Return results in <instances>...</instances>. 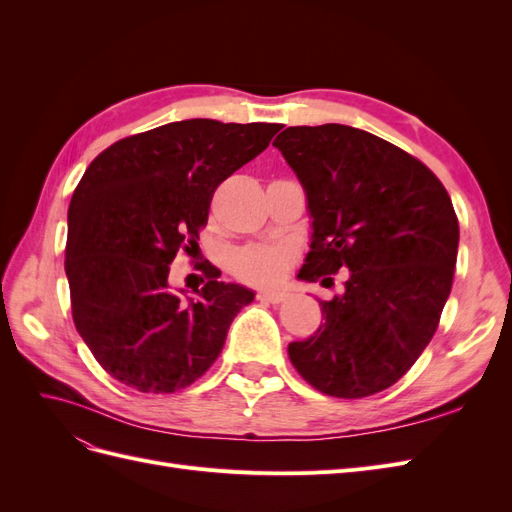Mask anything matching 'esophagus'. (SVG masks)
Returning <instances> with one entry per match:
<instances>
[{
  "label": "esophagus",
  "instance_id": "obj_1",
  "mask_svg": "<svg viewBox=\"0 0 512 512\" xmlns=\"http://www.w3.org/2000/svg\"><path fill=\"white\" fill-rule=\"evenodd\" d=\"M286 297H288V294L280 292V290H260L258 292V299L267 301V303H282Z\"/></svg>",
  "mask_w": 512,
  "mask_h": 512
}]
</instances>
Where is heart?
<instances>
[{"label":"heart","mask_w":512,"mask_h":512,"mask_svg":"<svg viewBox=\"0 0 512 512\" xmlns=\"http://www.w3.org/2000/svg\"><path fill=\"white\" fill-rule=\"evenodd\" d=\"M232 267L245 282L275 284L286 275L288 254L275 245H252L235 256Z\"/></svg>","instance_id":"obj_1"}]
</instances>
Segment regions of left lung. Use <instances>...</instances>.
<instances>
[{"mask_svg":"<svg viewBox=\"0 0 512 512\" xmlns=\"http://www.w3.org/2000/svg\"><path fill=\"white\" fill-rule=\"evenodd\" d=\"M312 218L299 280L344 288L318 331L288 344L314 389L359 399L395 384L438 329L451 294L459 222L440 179L382 138L342 123L286 128L273 141Z\"/></svg>","mask_w":512,"mask_h":512,"instance_id":"obj_1","label":"left lung"}]
</instances>
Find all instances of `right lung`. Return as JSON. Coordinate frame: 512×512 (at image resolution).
<instances>
[{
  "mask_svg": "<svg viewBox=\"0 0 512 512\" xmlns=\"http://www.w3.org/2000/svg\"><path fill=\"white\" fill-rule=\"evenodd\" d=\"M280 123L183 119L117 141L89 164L68 207L72 318L96 361L141 393H175L218 359L254 301L205 267L203 288L170 290V262L198 245L211 196L265 151Z\"/></svg>",
  "mask_w": 512,
  "mask_h": 512,
  "instance_id": "right-lung-1",
  "label": "right lung"
}]
</instances>
